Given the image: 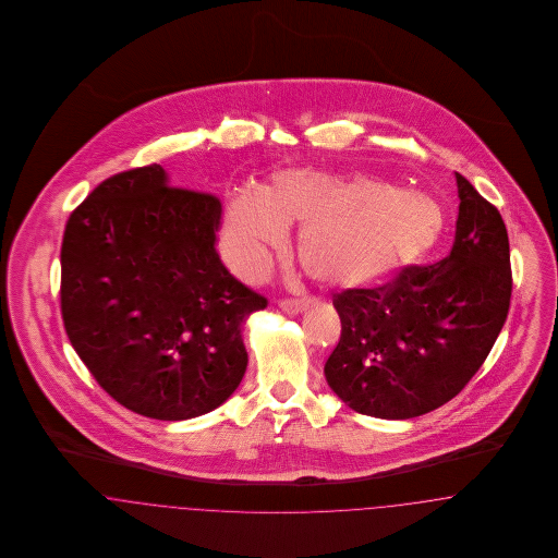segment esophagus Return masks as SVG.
I'll list each match as a JSON object with an SVG mask.
<instances>
[{"mask_svg":"<svg viewBox=\"0 0 558 558\" xmlns=\"http://www.w3.org/2000/svg\"><path fill=\"white\" fill-rule=\"evenodd\" d=\"M310 303H312L310 299H282L280 301V310L287 312V314H299V312L307 310Z\"/></svg>","mask_w":558,"mask_h":558,"instance_id":"1","label":"esophagus"}]
</instances>
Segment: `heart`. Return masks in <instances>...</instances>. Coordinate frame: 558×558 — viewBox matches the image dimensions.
I'll return each instance as SVG.
<instances>
[{
	"instance_id": "1",
	"label": "heart",
	"mask_w": 558,
	"mask_h": 558,
	"mask_svg": "<svg viewBox=\"0 0 558 558\" xmlns=\"http://www.w3.org/2000/svg\"><path fill=\"white\" fill-rule=\"evenodd\" d=\"M289 226H301L299 259L324 282L380 284L418 264L444 232L441 207L374 175L296 169L278 173L262 194L242 190L228 203V236L246 269L266 266Z\"/></svg>"
}]
</instances>
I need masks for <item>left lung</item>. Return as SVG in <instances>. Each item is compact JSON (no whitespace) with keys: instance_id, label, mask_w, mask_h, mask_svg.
Wrapping results in <instances>:
<instances>
[{"instance_id":"obj_1","label":"left lung","mask_w":558,"mask_h":558,"mask_svg":"<svg viewBox=\"0 0 558 558\" xmlns=\"http://www.w3.org/2000/svg\"><path fill=\"white\" fill-rule=\"evenodd\" d=\"M456 184L460 205L448 257L332 299L341 339L324 374L360 414L405 421L448 403L505 326L512 294L505 219L460 173Z\"/></svg>"}]
</instances>
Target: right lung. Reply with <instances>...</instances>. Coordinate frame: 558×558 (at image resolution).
Returning a JSON list of instances; mask_svg holds the SVG:
<instances>
[{"label":"right lung","instance_id":"add662e5","mask_svg":"<svg viewBox=\"0 0 558 558\" xmlns=\"http://www.w3.org/2000/svg\"><path fill=\"white\" fill-rule=\"evenodd\" d=\"M219 219L217 196L169 186L153 162L105 180L66 221L64 330L98 385L135 414H207L244 376L242 324L267 299L221 264Z\"/></svg>","mask_w":558,"mask_h":558}]
</instances>
